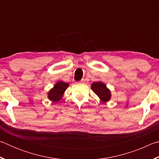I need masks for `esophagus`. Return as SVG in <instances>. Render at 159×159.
Wrapping results in <instances>:
<instances>
[{"mask_svg": "<svg viewBox=\"0 0 159 159\" xmlns=\"http://www.w3.org/2000/svg\"><path fill=\"white\" fill-rule=\"evenodd\" d=\"M85 83V80L84 79H82L80 82H79V83H80V84H83V83Z\"/></svg>", "mask_w": 159, "mask_h": 159, "instance_id": "1", "label": "esophagus"}]
</instances>
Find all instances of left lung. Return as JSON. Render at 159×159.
<instances>
[{"instance_id":"left-lung-1","label":"left lung","mask_w":159,"mask_h":159,"mask_svg":"<svg viewBox=\"0 0 159 159\" xmlns=\"http://www.w3.org/2000/svg\"><path fill=\"white\" fill-rule=\"evenodd\" d=\"M91 89L103 103H107L111 98V93L103 82H94L91 84Z\"/></svg>"}]
</instances>
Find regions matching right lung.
I'll list each match as a JSON object with an SVG mask.
<instances>
[{
    "label": "right lung",
    "mask_w": 159,
    "mask_h": 159,
    "mask_svg": "<svg viewBox=\"0 0 159 159\" xmlns=\"http://www.w3.org/2000/svg\"><path fill=\"white\" fill-rule=\"evenodd\" d=\"M69 86V84L68 83H65L61 80L57 81L54 85L53 88L48 92V98L53 103L60 101Z\"/></svg>",
    "instance_id": "add662e5"
}]
</instances>
